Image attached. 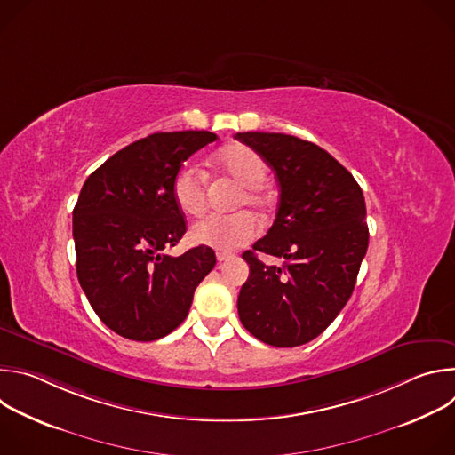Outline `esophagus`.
I'll return each instance as SVG.
<instances>
[{
  "instance_id": "esophagus-1",
  "label": "esophagus",
  "mask_w": 455,
  "mask_h": 455,
  "mask_svg": "<svg viewBox=\"0 0 455 455\" xmlns=\"http://www.w3.org/2000/svg\"><path fill=\"white\" fill-rule=\"evenodd\" d=\"M218 263H225V261H228V259H232L234 255L232 253H225V251H218Z\"/></svg>"
}]
</instances>
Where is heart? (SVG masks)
<instances>
[{
	"label": "heart",
	"mask_w": 455,
	"mask_h": 455,
	"mask_svg": "<svg viewBox=\"0 0 455 455\" xmlns=\"http://www.w3.org/2000/svg\"><path fill=\"white\" fill-rule=\"evenodd\" d=\"M212 165L239 183L235 209L244 205L265 212L270 207V196L263 185L268 167L261 155L248 146L234 144L221 149ZM172 198L185 216H200L205 211V176L194 165H183L172 180ZM259 234V223L250 212H235L230 216H207L194 223L190 239L198 244L211 246L220 251H232L251 243Z\"/></svg>",
	"instance_id": "obj_1"
}]
</instances>
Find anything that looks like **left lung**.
<instances>
[{"mask_svg":"<svg viewBox=\"0 0 455 455\" xmlns=\"http://www.w3.org/2000/svg\"><path fill=\"white\" fill-rule=\"evenodd\" d=\"M235 139L275 171L281 202L268 234L243 253L250 275L237 297L243 326L261 342L295 347L316 339L349 300L369 244L363 192L328 151L284 133ZM283 256V269L256 259Z\"/></svg>","mask_w":455,"mask_h":455,"instance_id":"left-lung-1","label":"left lung"}]
</instances>
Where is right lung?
<instances>
[{"instance_id":"add662e5","label":"right lung","mask_w":455,"mask_h":455,"mask_svg":"<svg viewBox=\"0 0 455 455\" xmlns=\"http://www.w3.org/2000/svg\"><path fill=\"white\" fill-rule=\"evenodd\" d=\"M216 139L211 132L153 133L108 158L81 188L74 209L77 277L99 318L124 339L153 342L174 331L216 265L205 244L180 257L164 253L187 230L172 180Z\"/></svg>"}]
</instances>
